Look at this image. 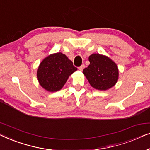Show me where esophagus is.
<instances>
[{"label": "esophagus", "instance_id": "34e87169", "mask_svg": "<svg viewBox=\"0 0 150 150\" xmlns=\"http://www.w3.org/2000/svg\"><path fill=\"white\" fill-rule=\"evenodd\" d=\"M84 68H85V65L83 64V65H81V67H79V70L81 71H83V69Z\"/></svg>", "mask_w": 150, "mask_h": 150}]
</instances>
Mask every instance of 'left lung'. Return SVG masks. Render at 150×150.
Returning a JSON list of instances; mask_svg holds the SVG:
<instances>
[{
    "label": "left lung",
    "instance_id": "left-lung-1",
    "mask_svg": "<svg viewBox=\"0 0 150 150\" xmlns=\"http://www.w3.org/2000/svg\"><path fill=\"white\" fill-rule=\"evenodd\" d=\"M88 60L90 64L83 69V73L92 88L105 91L116 84L119 70L114 61L99 54H92Z\"/></svg>",
    "mask_w": 150,
    "mask_h": 150
}]
</instances>
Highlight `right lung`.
I'll return each instance as SVG.
<instances>
[{"label":"right lung","instance_id":"right-lung-1","mask_svg":"<svg viewBox=\"0 0 150 150\" xmlns=\"http://www.w3.org/2000/svg\"><path fill=\"white\" fill-rule=\"evenodd\" d=\"M77 70L66 55L58 52L49 55L41 61L37 76L43 89L54 92L62 89L69 76Z\"/></svg>","mask_w":150,"mask_h":150}]
</instances>
